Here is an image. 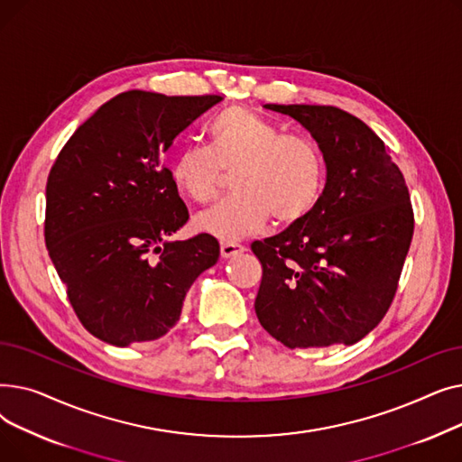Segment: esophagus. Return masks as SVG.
<instances>
[{
    "label": "esophagus",
    "mask_w": 462,
    "mask_h": 462,
    "mask_svg": "<svg viewBox=\"0 0 462 462\" xmlns=\"http://www.w3.org/2000/svg\"><path fill=\"white\" fill-rule=\"evenodd\" d=\"M241 253H245V247L237 244V241H223V244H221L223 258H232V256H237Z\"/></svg>",
    "instance_id": "34e87169"
}]
</instances>
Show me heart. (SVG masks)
<instances>
[{"instance_id":"heart-1","label":"heart","mask_w":462,"mask_h":462,"mask_svg":"<svg viewBox=\"0 0 462 462\" xmlns=\"http://www.w3.org/2000/svg\"><path fill=\"white\" fill-rule=\"evenodd\" d=\"M209 145H187L172 162L176 187L199 204L211 202L225 170H236V194L197 217V226L223 241L256 234L270 221L294 226L322 200L328 159L317 142L284 131L245 106L218 112L206 127Z\"/></svg>"}]
</instances>
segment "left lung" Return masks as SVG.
Here are the masks:
<instances>
[{"label": "left lung", "mask_w": 462, "mask_h": 462, "mask_svg": "<svg viewBox=\"0 0 462 462\" xmlns=\"http://www.w3.org/2000/svg\"><path fill=\"white\" fill-rule=\"evenodd\" d=\"M296 119L328 159L322 200L301 223L254 241L262 328L288 348L354 345L390 309L414 236L399 166L356 116L319 105H265Z\"/></svg>", "instance_id": "left-lung-1"}]
</instances>
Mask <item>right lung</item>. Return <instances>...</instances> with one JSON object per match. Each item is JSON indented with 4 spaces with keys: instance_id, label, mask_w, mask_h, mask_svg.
I'll use <instances>...</instances> for the list:
<instances>
[{
    "instance_id": "add662e5",
    "label": "right lung",
    "mask_w": 462,
    "mask_h": 462,
    "mask_svg": "<svg viewBox=\"0 0 462 462\" xmlns=\"http://www.w3.org/2000/svg\"><path fill=\"white\" fill-rule=\"evenodd\" d=\"M221 99L119 93L84 121L51 168L46 249L80 324L108 345L166 335L190 284L218 260L209 234L166 241L189 211L162 155Z\"/></svg>"
}]
</instances>
